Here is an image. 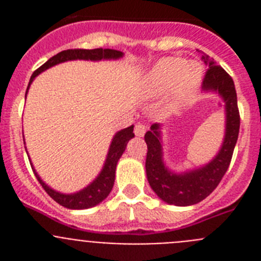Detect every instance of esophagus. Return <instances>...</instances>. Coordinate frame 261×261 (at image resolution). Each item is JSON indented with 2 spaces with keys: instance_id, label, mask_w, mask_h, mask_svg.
<instances>
[{
  "instance_id": "1",
  "label": "esophagus",
  "mask_w": 261,
  "mask_h": 261,
  "mask_svg": "<svg viewBox=\"0 0 261 261\" xmlns=\"http://www.w3.org/2000/svg\"><path fill=\"white\" fill-rule=\"evenodd\" d=\"M146 124H144V123H137L136 124V126H135V133H136V136H137V137H142V136L145 135V132H146Z\"/></svg>"
}]
</instances>
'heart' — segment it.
I'll use <instances>...</instances> for the list:
<instances>
[{"label": "heart", "instance_id": "b5f03b06", "mask_svg": "<svg viewBox=\"0 0 261 261\" xmlns=\"http://www.w3.org/2000/svg\"><path fill=\"white\" fill-rule=\"evenodd\" d=\"M201 80V69L177 57L163 59L147 75V87L153 94L163 93L177 84L176 93L180 98L191 95Z\"/></svg>", "mask_w": 261, "mask_h": 261}]
</instances>
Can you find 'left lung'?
<instances>
[{
	"label": "left lung",
	"instance_id": "obj_1",
	"mask_svg": "<svg viewBox=\"0 0 261 261\" xmlns=\"http://www.w3.org/2000/svg\"><path fill=\"white\" fill-rule=\"evenodd\" d=\"M199 52L201 53L205 65L209 66L202 78V89L206 91H218L226 103V136L218 155L209 165L199 170L186 174H172L162 162V145L158 124H153L150 130L145 133L147 145L145 166L149 184L163 201L177 206L197 204L216 190L231 162L241 126L234 81L225 69L216 65L212 57L201 50Z\"/></svg>",
	"mask_w": 261,
	"mask_h": 261
}]
</instances>
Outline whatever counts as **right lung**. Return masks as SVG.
<instances>
[{
  "mask_svg": "<svg viewBox=\"0 0 261 261\" xmlns=\"http://www.w3.org/2000/svg\"><path fill=\"white\" fill-rule=\"evenodd\" d=\"M123 56V52L116 49H103V48H95V49H66L62 50V52L57 53L53 57H50L47 62H44L40 68L36 69L31 75V80H30V85H31L32 80L41 73L45 69L50 68V66L60 64V62L69 61V60H102V59H119V57ZM27 87V90H29ZM27 94V91H26ZM132 137H135V133H133V125L128 126V128L120 130L115 135L114 140H112V144L110 146V151H108L107 159H106L105 167H103L102 172L96 177L93 183L87 186L85 190L80 191L77 193H73V195H64V193L56 192L53 191L52 188L47 186L44 181L41 180L39 175L36 174V171L34 170V174H35L36 179L39 180V183L41 184V187L44 188L45 192L52 197L56 202H59L60 205L65 206L68 209H87L91 208V206H95L99 202H102L103 200L110 195L112 187H114L115 181V171H116V165L117 161L120 159V156L123 155L124 150H125L126 144Z\"/></svg>",
  "mask_w": 261,
  "mask_h": 261,
  "instance_id": "obj_1",
  "label": "right lung"
}]
</instances>
